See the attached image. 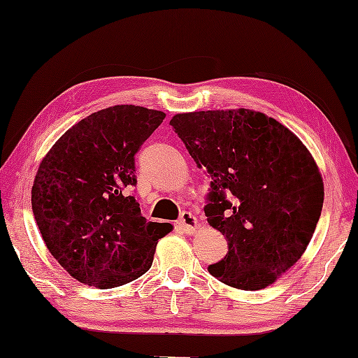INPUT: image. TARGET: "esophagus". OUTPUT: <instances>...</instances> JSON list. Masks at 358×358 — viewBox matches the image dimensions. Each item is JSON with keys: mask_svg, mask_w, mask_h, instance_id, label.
<instances>
[{"mask_svg": "<svg viewBox=\"0 0 358 358\" xmlns=\"http://www.w3.org/2000/svg\"><path fill=\"white\" fill-rule=\"evenodd\" d=\"M178 224L184 229V233L192 234L195 231V228H197V220H195V217L190 212H182Z\"/></svg>", "mask_w": 358, "mask_h": 358, "instance_id": "esophagus-1", "label": "esophagus"}]
</instances>
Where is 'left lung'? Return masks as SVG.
<instances>
[{
  "label": "left lung",
  "instance_id": "1",
  "mask_svg": "<svg viewBox=\"0 0 358 358\" xmlns=\"http://www.w3.org/2000/svg\"><path fill=\"white\" fill-rule=\"evenodd\" d=\"M169 125L212 178L205 217L228 252L208 272L239 290L272 285L301 257L321 217L324 185L311 153L249 109L178 114Z\"/></svg>",
  "mask_w": 358,
  "mask_h": 358
}]
</instances>
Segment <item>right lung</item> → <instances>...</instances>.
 <instances>
[{"mask_svg": "<svg viewBox=\"0 0 358 358\" xmlns=\"http://www.w3.org/2000/svg\"><path fill=\"white\" fill-rule=\"evenodd\" d=\"M166 114L114 106L78 122L42 159L32 212L45 246L78 282L125 285L150 271L173 224L146 222L130 190L135 155Z\"/></svg>", "mask_w": 358, "mask_h": 358, "instance_id": "right-lung-1", "label": "right lung"}]
</instances>
